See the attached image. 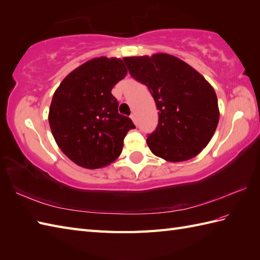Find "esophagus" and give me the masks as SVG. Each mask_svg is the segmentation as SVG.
Here are the masks:
<instances>
[{
	"mask_svg": "<svg viewBox=\"0 0 260 260\" xmlns=\"http://www.w3.org/2000/svg\"><path fill=\"white\" fill-rule=\"evenodd\" d=\"M131 118H132V120H133V121H134V123H135V124L137 123V121H136V115H135L134 113L131 115Z\"/></svg>",
	"mask_w": 260,
	"mask_h": 260,
	"instance_id": "esophagus-1",
	"label": "esophagus"
}]
</instances>
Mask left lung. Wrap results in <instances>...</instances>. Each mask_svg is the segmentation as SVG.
Instances as JSON below:
<instances>
[{"label": "left lung", "instance_id": "obj_1", "mask_svg": "<svg viewBox=\"0 0 260 260\" xmlns=\"http://www.w3.org/2000/svg\"><path fill=\"white\" fill-rule=\"evenodd\" d=\"M131 76L145 85L158 109L151 152L169 162L187 161L208 145L219 121L218 98L204 77L168 53L123 59Z\"/></svg>", "mask_w": 260, "mask_h": 260}]
</instances>
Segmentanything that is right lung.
I'll list each match as a JSON object with an SVG mask.
<instances>
[{
    "mask_svg": "<svg viewBox=\"0 0 260 260\" xmlns=\"http://www.w3.org/2000/svg\"><path fill=\"white\" fill-rule=\"evenodd\" d=\"M127 69L117 58H95L66 77L53 93L49 125L56 143L71 161L85 169H101L123 150L133 121L118 113L113 87Z\"/></svg>",
    "mask_w": 260,
    "mask_h": 260,
    "instance_id": "1",
    "label": "right lung"
}]
</instances>
